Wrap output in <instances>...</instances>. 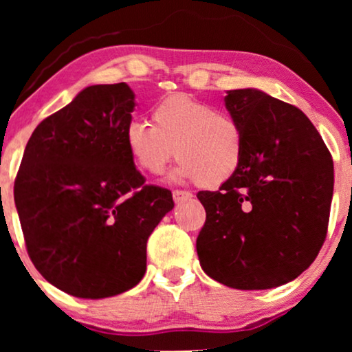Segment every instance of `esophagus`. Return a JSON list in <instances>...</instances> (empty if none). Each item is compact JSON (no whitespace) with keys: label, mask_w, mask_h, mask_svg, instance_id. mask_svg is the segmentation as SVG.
I'll return each mask as SVG.
<instances>
[{"label":"esophagus","mask_w":352,"mask_h":352,"mask_svg":"<svg viewBox=\"0 0 352 352\" xmlns=\"http://www.w3.org/2000/svg\"><path fill=\"white\" fill-rule=\"evenodd\" d=\"M192 199V194L190 192H186V190H173V200H175V204H184V201L190 200Z\"/></svg>","instance_id":"esophagus-1"}]
</instances>
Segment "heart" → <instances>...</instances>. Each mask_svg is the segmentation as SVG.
<instances>
[{
	"label": "heart",
	"instance_id": "heart-1",
	"mask_svg": "<svg viewBox=\"0 0 352 352\" xmlns=\"http://www.w3.org/2000/svg\"><path fill=\"white\" fill-rule=\"evenodd\" d=\"M152 123L133 120L124 129V147L139 170L162 175L173 152L177 166L170 177L218 187L239 171L243 131L229 113L187 94H173L152 107Z\"/></svg>",
	"mask_w": 352,
	"mask_h": 352
}]
</instances>
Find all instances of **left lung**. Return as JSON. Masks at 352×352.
<instances>
[{"label": "left lung", "instance_id": "8db88e82", "mask_svg": "<svg viewBox=\"0 0 352 352\" xmlns=\"http://www.w3.org/2000/svg\"><path fill=\"white\" fill-rule=\"evenodd\" d=\"M243 131V160L206 211L197 254L206 276L237 290H267L311 266L327 235L333 162L309 118L254 88L224 98Z\"/></svg>", "mask_w": 352, "mask_h": 352}]
</instances>
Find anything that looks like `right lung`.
<instances>
[{"label": "right lung", "mask_w": 352, "mask_h": 352, "mask_svg": "<svg viewBox=\"0 0 352 352\" xmlns=\"http://www.w3.org/2000/svg\"><path fill=\"white\" fill-rule=\"evenodd\" d=\"M136 105L126 83L93 85L38 124L14 201L27 252L51 285L85 300L120 295L147 269V239L175 208L144 184L124 147Z\"/></svg>", "instance_id": "add662e5"}]
</instances>
